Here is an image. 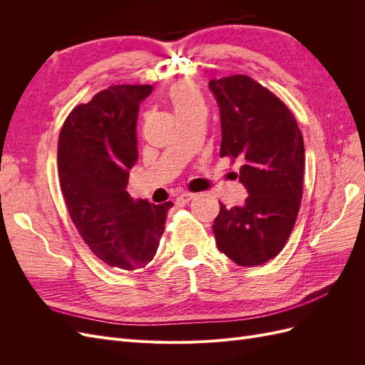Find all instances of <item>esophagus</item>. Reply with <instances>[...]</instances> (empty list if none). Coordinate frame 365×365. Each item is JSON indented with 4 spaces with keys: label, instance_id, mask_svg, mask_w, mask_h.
<instances>
[{
    "label": "esophagus",
    "instance_id": "obj_1",
    "mask_svg": "<svg viewBox=\"0 0 365 365\" xmlns=\"http://www.w3.org/2000/svg\"><path fill=\"white\" fill-rule=\"evenodd\" d=\"M193 197H195V195H193V193L184 192V193H181V195L176 196L175 204H176V205H184V204H187V202H190V201L193 200Z\"/></svg>",
    "mask_w": 365,
    "mask_h": 365
}]
</instances>
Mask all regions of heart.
Returning <instances> with one entry per match:
<instances>
[{
	"label": "heart",
	"instance_id": "b5f03b06",
	"mask_svg": "<svg viewBox=\"0 0 365 365\" xmlns=\"http://www.w3.org/2000/svg\"><path fill=\"white\" fill-rule=\"evenodd\" d=\"M169 101L178 117H182L202 106V97L196 85L189 81H181L170 86Z\"/></svg>",
	"mask_w": 365,
	"mask_h": 365
}]
</instances>
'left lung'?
Returning <instances> with one entry per match:
<instances>
[{"label":"left lung","mask_w":365,"mask_h":365,"mask_svg":"<svg viewBox=\"0 0 365 365\" xmlns=\"http://www.w3.org/2000/svg\"><path fill=\"white\" fill-rule=\"evenodd\" d=\"M208 86L220 113V157L242 161L239 181L250 195L240 207L220 204L216 245L240 267H257L277 256L294 228L303 195V135L288 106L251 77H222Z\"/></svg>","instance_id":"obj_1"}]
</instances>
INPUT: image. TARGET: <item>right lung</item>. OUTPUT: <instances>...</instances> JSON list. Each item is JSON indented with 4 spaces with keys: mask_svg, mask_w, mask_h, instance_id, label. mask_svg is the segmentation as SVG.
<instances>
[{
    "mask_svg": "<svg viewBox=\"0 0 365 365\" xmlns=\"http://www.w3.org/2000/svg\"><path fill=\"white\" fill-rule=\"evenodd\" d=\"M150 85H115L76 106L59 134L58 169L70 217L109 267L134 271L153 259L170 201H134L126 192L138 158L137 117Z\"/></svg>",
    "mask_w": 365,
    "mask_h": 365,
    "instance_id": "obj_1",
    "label": "right lung"
}]
</instances>
